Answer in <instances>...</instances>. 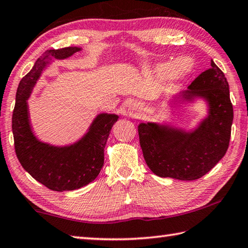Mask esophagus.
Returning a JSON list of instances; mask_svg holds the SVG:
<instances>
[{"label": "esophagus", "mask_w": 248, "mask_h": 248, "mask_svg": "<svg viewBox=\"0 0 248 248\" xmlns=\"http://www.w3.org/2000/svg\"><path fill=\"white\" fill-rule=\"evenodd\" d=\"M140 111H142V108L138 103H131L128 108V114L130 117L132 118H139L140 116Z\"/></svg>", "instance_id": "1"}]
</instances>
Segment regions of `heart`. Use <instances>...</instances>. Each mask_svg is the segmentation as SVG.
Segmentation results:
<instances>
[{
	"mask_svg": "<svg viewBox=\"0 0 248 248\" xmlns=\"http://www.w3.org/2000/svg\"><path fill=\"white\" fill-rule=\"evenodd\" d=\"M193 67H195V62L190 58L181 57L172 62L159 63L154 67L153 73L158 77L166 78L170 82H176L190 74Z\"/></svg>",
	"mask_w": 248,
	"mask_h": 248,
	"instance_id": "obj_1",
	"label": "heart"
}]
</instances>
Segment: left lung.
I'll list each match as a JSON object with an SVG mask.
<instances>
[{"mask_svg":"<svg viewBox=\"0 0 248 248\" xmlns=\"http://www.w3.org/2000/svg\"><path fill=\"white\" fill-rule=\"evenodd\" d=\"M187 90L171 95L169 105L204 102L205 115L192 127H181L164 119L139 124L140 148L148 168L160 177L195 181L211 171L229 146L233 108L229 85L214 61Z\"/></svg>","mask_w":248,"mask_h":248,"instance_id":"1","label":"left lung"}]
</instances>
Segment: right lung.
Listing matches in <instances>:
<instances>
[{
  "instance_id": "add662e5",
  "label": "right lung",
  "mask_w": 248,
  "mask_h": 248,
  "mask_svg": "<svg viewBox=\"0 0 248 248\" xmlns=\"http://www.w3.org/2000/svg\"><path fill=\"white\" fill-rule=\"evenodd\" d=\"M80 50V47L47 50L19 82L16 93L13 134L17 158L34 179L55 191L76 190L98 177L110 130L119 118L117 114L100 113L82 137L65 145L44 142L34 133L28 100L42 73L55 60L67 59Z\"/></svg>"
}]
</instances>
